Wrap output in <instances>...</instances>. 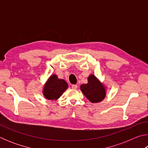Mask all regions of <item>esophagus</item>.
<instances>
[{"label": "esophagus", "instance_id": "obj_1", "mask_svg": "<svg viewBox=\"0 0 148 148\" xmlns=\"http://www.w3.org/2000/svg\"><path fill=\"white\" fill-rule=\"evenodd\" d=\"M72 89H76L77 88V85H72Z\"/></svg>", "mask_w": 148, "mask_h": 148}]
</instances>
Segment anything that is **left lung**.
<instances>
[{"mask_svg": "<svg viewBox=\"0 0 148 148\" xmlns=\"http://www.w3.org/2000/svg\"><path fill=\"white\" fill-rule=\"evenodd\" d=\"M88 83L82 84L80 89L87 99L92 103L101 102L106 97V88L103 84L95 77L91 74L87 78Z\"/></svg>", "mask_w": 148, "mask_h": 148, "instance_id": "1", "label": "left lung"}]
</instances>
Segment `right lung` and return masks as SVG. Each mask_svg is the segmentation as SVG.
Returning a JSON list of instances; mask_svg holds the SVG:
<instances>
[{"label": "right lung", "instance_id": "obj_1", "mask_svg": "<svg viewBox=\"0 0 148 148\" xmlns=\"http://www.w3.org/2000/svg\"><path fill=\"white\" fill-rule=\"evenodd\" d=\"M67 88L68 84L64 79H59L57 75L53 74L45 84L43 89L44 96L48 100L56 101Z\"/></svg>", "mask_w": 148, "mask_h": 148}]
</instances>
